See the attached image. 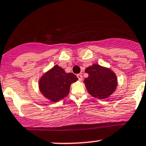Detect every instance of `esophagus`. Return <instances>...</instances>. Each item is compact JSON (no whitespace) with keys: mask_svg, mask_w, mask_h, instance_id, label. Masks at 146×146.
Returning a JSON list of instances; mask_svg holds the SVG:
<instances>
[{"mask_svg":"<svg viewBox=\"0 0 146 146\" xmlns=\"http://www.w3.org/2000/svg\"><path fill=\"white\" fill-rule=\"evenodd\" d=\"M77 77H78V80H80V81H81V80H82V76L81 74H78Z\"/></svg>","mask_w":146,"mask_h":146,"instance_id":"34e87169","label":"esophagus"}]
</instances>
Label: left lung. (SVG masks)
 I'll use <instances>...</instances> for the list:
<instances>
[{
    "label": "left lung",
    "mask_w": 146,
    "mask_h": 146,
    "mask_svg": "<svg viewBox=\"0 0 146 146\" xmlns=\"http://www.w3.org/2000/svg\"><path fill=\"white\" fill-rule=\"evenodd\" d=\"M85 72L88 73V77L85 78L84 83L92 97L105 99L115 91L117 78L111 69L99 64H93L87 68Z\"/></svg>",
    "instance_id": "left-lung-1"
}]
</instances>
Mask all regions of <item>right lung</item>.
<instances>
[{
  "label": "right lung",
  "instance_id": "obj_1",
  "mask_svg": "<svg viewBox=\"0 0 146 146\" xmlns=\"http://www.w3.org/2000/svg\"><path fill=\"white\" fill-rule=\"evenodd\" d=\"M77 80L76 75L66 73L56 65L42 76L39 82V90L46 99L55 102L68 96L70 85Z\"/></svg>",
  "mask_w": 146,
  "mask_h": 146
}]
</instances>
